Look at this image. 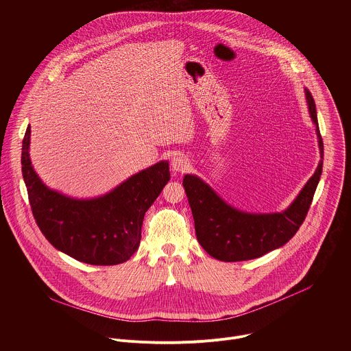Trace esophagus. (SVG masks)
I'll return each instance as SVG.
<instances>
[{"instance_id": "obj_1", "label": "esophagus", "mask_w": 351, "mask_h": 351, "mask_svg": "<svg viewBox=\"0 0 351 351\" xmlns=\"http://www.w3.org/2000/svg\"><path fill=\"white\" fill-rule=\"evenodd\" d=\"M190 167V162L186 157L183 156H175L172 160V168L175 172H184Z\"/></svg>"}]
</instances>
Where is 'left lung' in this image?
<instances>
[{
	"instance_id": "8db88e82",
	"label": "left lung",
	"mask_w": 351,
	"mask_h": 351,
	"mask_svg": "<svg viewBox=\"0 0 351 351\" xmlns=\"http://www.w3.org/2000/svg\"><path fill=\"white\" fill-rule=\"evenodd\" d=\"M306 98L311 119L317 125L319 152L324 160L315 101L308 90H306ZM322 160L290 207L276 214L239 211L226 204L206 182L194 175H184L183 187L193 213L198 243L211 257L225 263L258 258L286 244L307 217L322 173Z\"/></svg>"
}]
</instances>
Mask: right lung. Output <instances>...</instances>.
<instances>
[{"label": "right lung", "instance_id": "1", "mask_svg": "<svg viewBox=\"0 0 351 351\" xmlns=\"http://www.w3.org/2000/svg\"><path fill=\"white\" fill-rule=\"evenodd\" d=\"M30 126L22 141V173L37 226L60 252L90 265H118L138 248L145 211L168 183L167 161L149 167L106 195L77 199L48 189L29 156Z\"/></svg>", "mask_w": 351, "mask_h": 351}]
</instances>
